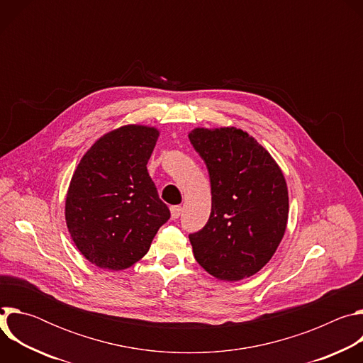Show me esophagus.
<instances>
[{"label":"esophagus","mask_w":363,"mask_h":363,"mask_svg":"<svg viewBox=\"0 0 363 363\" xmlns=\"http://www.w3.org/2000/svg\"><path fill=\"white\" fill-rule=\"evenodd\" d=\"M181 213H182V208H181L179 205L171 206V217H172V220H177V218H179Z\"/></svg>","instance_id":"obj_1"}]
</instances>
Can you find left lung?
Listing matches in <instances>:
<instances>
[{
  "mask_svg": "<svg viewBox=\"0 0 363 363\" xmlns=\"http://www.w3.org/2000/svg\"><path fill=\"white\" fill-rule=\"evenodd\" d=\"M211 182L208 223L189 234L195 260L214 277L237 281L260 272L287 225L289 192L272 155L237 128L188 135Z\"/></svg>",
  "mask_w": 363,
  "mask_h": 363,
  "instance_id": "1",
  "label": "left lung"
}]
</instances>
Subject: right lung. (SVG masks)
I'll use <instances>...</instances> for the list:
<instances>
[{
    "instance_id": "obj_1",
    "label": "right lung",
    "mask_w": 363,
    "mask_h": 363,
    "mask_svg": "<svg viewBox=\"0 0 363 363\" xmlns=\"http://www.w3.org/2000/svg\"><path fill=\"white\" fill-rule=\"evenodd\" d=\"M160 132L128 125L84 153L66 196L69 233L87 260L108 270L139 262L169 217L146 164Z\"/></svg>"
}]
</instances>
